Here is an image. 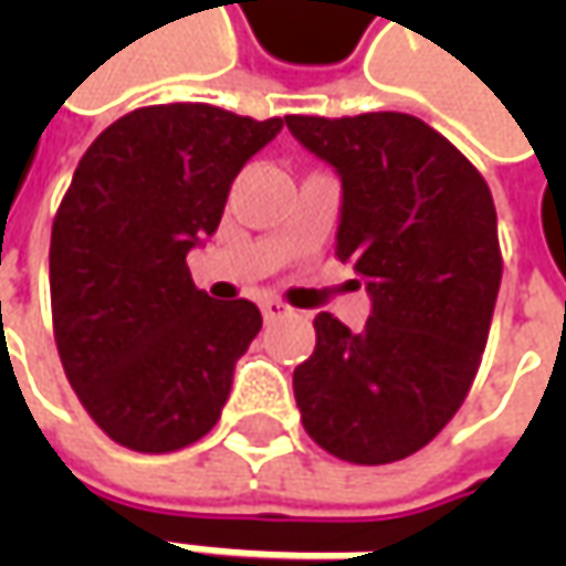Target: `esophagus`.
I'll return each mask as SVG.
<instances>
[{
  "mask_svg": "<svg viewBox=\"0 0 566 566\" xmlns=\"http://www.w3.org/2000/svg\"><path fill=\"white\" fill-rule=\"evenodd\" d=\"M261 312H264V321H276V317L293 315V308L283 305L280 298H264V302H261Z\"/></svg>",
  "mask_w": 566,
  "mask_h": 566,
  "instance_id": "34e87169",
  "label": "esophagus"
}]
</instances>
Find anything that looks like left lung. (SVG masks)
Wrapping results in <instances>:
<instances>
[{
    "instance_id": "obj_1",
    "label": "left lung",
    "mask_w": 566,
    "mask_h": 566,
    "mask_svg": "<svg viewBox=\"0 0 566 566\" xmlns=\"http://www.w3.org/2000/svg\"><path fill=\"white\" fill-rule=\"evenodd\" d=\"M339 176L337 258L371 295L361 331L321 312L293 371L327 453L380 467L422 450L467 400L501 290L494 201L467 157L406 113L286 116Z\"/></svg>"
}]
</instances>
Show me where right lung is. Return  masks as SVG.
I'll return each mask as SVG.
<instances>
[{
  "mask_svg": "<svg viewBox=\"0 0 566 566\" xmlns=\"http://www.w3.org/2000/svg\"><path fill=\"white\" fill-rule=\"evenodd\" d=\"M280 128L164 103L116 119L81 157L53 220V331L77 400L116 444L169 453L220 419L261 312L198 290L186 254L217 232L232 179Z\"/></svg>",
  "mask_w": 566,
  "mask_h": 566,
  "instance_id": "right-lung-1",
  "label": "right lung"
}]
</instances>
